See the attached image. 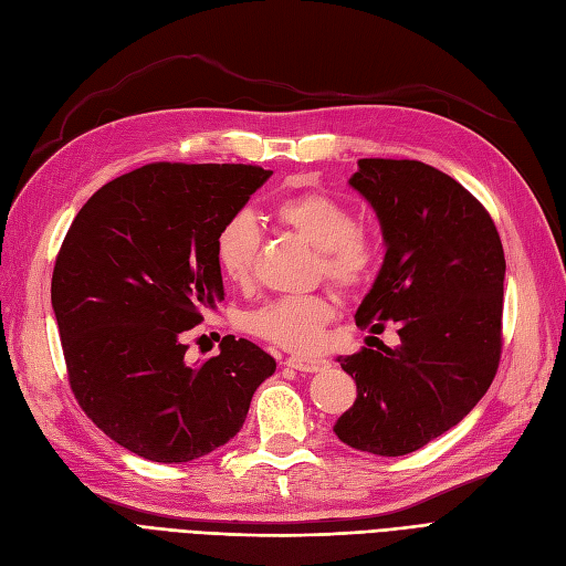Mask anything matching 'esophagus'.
I'll return each mask as SVG.
<instances>
[{"label": "esophagus", "instance_id": "obj_1", "mask_svg": "<svg viewBox=\"0 0 566 566\" xmlns=\"http://www.w3.org/2000/svg\"><path fill=\"white\" fill-rule=\"evenodd\" d=\"M286 367L296 369V371H324L326 367H329V361L322 359V357H305V355H291L286 357Z\"/></svg>", "mask_w": 566, "mask_h": 566}]
</instances>
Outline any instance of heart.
<instances>
[{"label":"heart","instance_id":"1","mask_svg":"<svg viewBox=\"0 0 566 566\" xmlns=\"http://www.w3.org/2000/svg\"><path fill=\"white\" fill-rule=\"evenodd\" d=\"M272 216L284 228L301 234L317 249V272L343 294H353L367 284L378 265L376 237L357 223L355 211L343 199L303 190L280 197ZM261 230L247 211L230 216L216 234V261L223 277L244 284L256 265ZM336 315V303L326 294L272 298L242 315V329L289 350H315L324 326Z\"/></svg>","mask_w":566,"mask_h":566}]
</instances>
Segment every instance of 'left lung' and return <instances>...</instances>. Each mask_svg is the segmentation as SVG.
Wrapping results in <instances>:
<instances>
[{"label":"left lung","instance_id":"obj_1","mask_svg":"<svg viewBox=\"0 0 566 566\" xmlns=\"http://www.w3.org/2000/svg\"><path fill=\"white\" fill-rule=\"evenodd\" d=\"M350 186L388 247L355 322L374 334L395 322L402 343L338 357L357 399L334 432L359 451L405 455L463 421L499 371L503 244L480 199L430 164L359 159Z\"/></svg>","mask_w":566,"mask_h":566}]
</instances>
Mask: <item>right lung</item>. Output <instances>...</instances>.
<instances>
[{
  "instance_id": "1",
  "label": "right lung",
  "mask_w": 566,
  "mask_h": 566,
  "mask_svg": "<svg viewBox=\"0 0 566 566\" xmlns=\"http://www.w3.org/2000/svg\"><path fill=\"white\" fill-rule=\"evenodd\" d=\"M272 171L253 164L153 161L91 195L53 265L70 390L119 447L186 463L240 432L275 374L256 343L223 336L188 364L186 336L226 298L216 234Z\"/></svg>"
}]
</instances>
